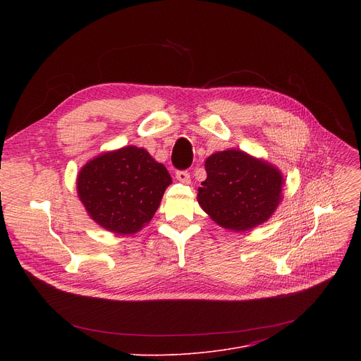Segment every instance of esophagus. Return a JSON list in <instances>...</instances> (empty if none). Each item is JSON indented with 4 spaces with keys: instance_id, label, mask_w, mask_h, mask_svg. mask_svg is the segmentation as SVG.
<instances>
[{
    "instance_id": "1",
    "label": "esophagus",
    "mask_w": 361,
    "mask_h": 361,
    "mask_svg": "<svg viewBox=\"0 0 361 361\" xmlns=\"http://www.w3.org/2000/svg\"><path fill=\"white\" fill-rule=\"evenodd\" d=\"M176 177L180 183H184V184L190 183V173H187V171H177Z\"/></svg>"
}]
</instances>
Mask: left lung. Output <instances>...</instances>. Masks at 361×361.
Returning <instances> with one entry per match:
<instances>
[{
	"instance_id": "1",
	"label": "left lung",
	"mask_w": 361,
	"mask_h": 361,
	"mask_svg": "<svg viewBox=\"0 0 361 361\" xmlns=\"http://www.w3.org/2000/svg\"><path fill=\"white\" fill-rule=\"evenodd\" d=\"M197 202L222 228L244 233L267 222L282 202L283 176L275 165L240 149L219 150L204 161Z\"/></svg>"
}]
</instances>
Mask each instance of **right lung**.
Masks as SVG:
<instances>
[{
  "mask_svg": "<svg viewBox=\"0 0 361 361\" xmlns=\"http://www.w3.org/2000/svg\"><path fill=\"white\" fill-rule=\"evenodd\" d=\"M171 183L166 168L146 149L128 145L87 161L75 188L90 219L109 233L131 235L154 218Z\"/></svg>",
  "mask_w": 361,
  "mask_h": 361,
  "instance_id": "obj_1",
  "label": "right lung"
}]
</instances>
